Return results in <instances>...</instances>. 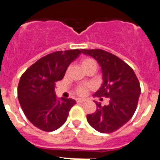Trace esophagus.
Listing matches in <instances>:
<instances>
[{
  "label": "esophagus",
  "instance_id": "obj_1",
  "mask_svg": "<svg viewBox=\"0 0 160 160\" xmlns=\"http://www.w3.org/2000/svg\"><path fill=\"white\" fill-rule=\"evenodd\" d=\"M85 101H86V99H85V98H77V102H78V103L84 102Z\"/></svg>",
  "mask_w": 160,
  "mask_h": 160
}]
</instances>
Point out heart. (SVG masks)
<instances>
[{"mask_svg": "<svg viewBox=\"0 0 160 160\" xmlns=\"http://www.w3.org/2000/svg\"><path fill=\"white\" fill-rule=\"evenodd\" d=\"M92 59L90 58H85L82 61V66H84V65H87V63L92 62ZM87 87H84V86H80L77 88V92L79 94H83L86 91H87Z\"/></svg>", "mask_w": 160, "mask_h": 160, "instance_id": "b5f03b06", "label": "heart"}]
</instances>
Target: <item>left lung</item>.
I'll return each instance as SVG.
<instances>
[{
	"instance_id": "1",
	"label": "left lung",
	"mask_w": 160,
	"mask_h": 160,
	"mask_svg": "<svg viewBox=\"0 0 160 160\" xmlns=\"http://www.w3.org/2000/svg\"><path fill=\"white\" fill-rule=\"evenodd\" d=\"M81 52L94 58L101 66L102 83L94 95L109 98L107 105L95 102L97 110L87 114V122L101 133L114 132L132 118L141 92L139 82L132 68L115 55L98 49Z\"/></svg>"
}]
</instances>
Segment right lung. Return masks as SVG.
I'll return each mask as SVG.
<instances>
[{"mask_svg":"<svg viewBox=\"0 0 160 160\" xmlns=\"http://www.w3.org/2000/svg\"><path fill=\"white\" fill-rule=\"evenodd\" d=\"M81 53L79 49L56 51L37 61L20 78L18 97L25 116L31 123L44 131H53L66 122L72 98L55 94V83L64 77L68 66Z\"/></svg>","mask_w":160,"mask_h":160,"instance_id":"right-lung-1","label":"right lung"}]
</instances>
